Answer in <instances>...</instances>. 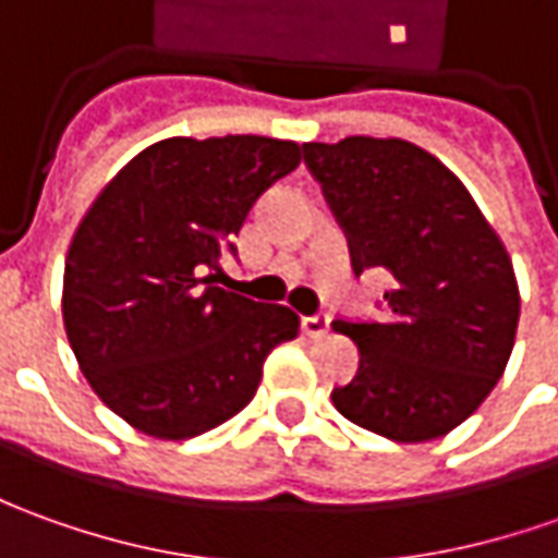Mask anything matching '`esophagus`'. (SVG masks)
I'll use <instances>...</instances> for the list:
<instances>
[{"label": "esophagus", "instance_id": "obj_1", "mask_svg": "<svg viewBox=\"0 0 558 558\" xmlns=\"http://www.w3.org/2000/svg\"><path fill=\"white\" fill-rule=\"evenodd\" d=\"M302 329H305V336H311V339H320V336H327V332H329V314L317 311V314H308V317H302Z\"/></svg>", "mask_w": 558, "mask_h": 558}]
</instances>
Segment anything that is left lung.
<instances>
[{
  "label": "left lung",
  "mask_w": 558,
  "mask_h": 558,
  "mask_svg": "<svg viewBox=\"0 0 558 558\" xmlns=\"http://www.w3.org/2000/svg\"><path fill=\"white\" fill-rule=\"evenodd\" d=\"M305 168L342 226L354 275L385 268L381 320H336L360 348L332 388L348 422L397 442L449 434L498 385L519 290L501 238L452 170L407 140L305 143Z\"/></svg>",
  "instance_id": "left-lung-1"
}]
</instances>
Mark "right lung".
<instances>
[{
  "mask_svg": "<svg viewBox=\"0 0 558 558\" xmlns=\"http://www.w3.org/2000/svg\"><path fill=\"white\" fill-rule=\"evenodd\" d=\"M302 149L271 136H170L119 170L72 238L63 324L94 393L136 430L189 439L253 400L283 305L216 287L253 204Z\"/></svg>",
  "mask_w": 558,
  "mask_h": 558,
  "instance_id": "obj_1",
  "label": "right lung"
}]
</instances>
